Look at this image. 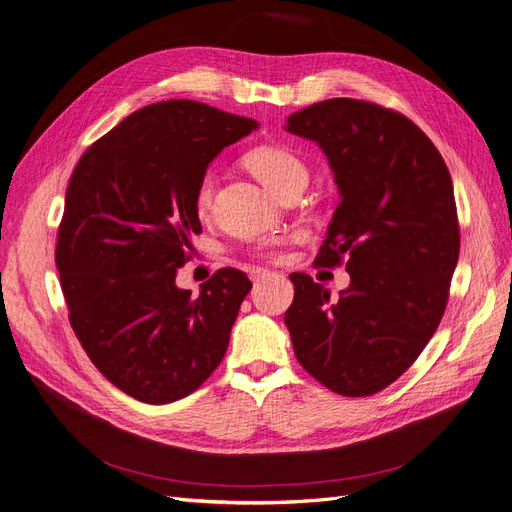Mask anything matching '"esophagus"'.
<instances>
[{
    "mask_svg": "<svg viewBox=\"0 0 512 512\" xmlns=\"http://www.w3.org/2000/svg\"><path fill=\"white\" fill-rule=\"evenodd\" d=\"M271 275H273V271H269V269H260V267H252L250 269V279L254 283H260L264 277H271Z\"/></svg>",
    "mask_w": 512,
    "mask_h": 512,
    "instance_id": "34e87169",
    "label": "esophagus"
}]
</instances>
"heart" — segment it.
<instances>
[{"label": "heart", "instance_id": "1", "mask_svg": "<svg viewBox=\"0 0 512 512\" xmlns=\"http://www.w3.org/2000/svg\"><path fill=\"white\" fill-rule=\"evenodd\" d=\"M245 163L256 174V178L264 187L271 189L273 193H279L285 185H290L296 178H306V168L290 149L277 147V145H262L252 149L245 155ZM216 189V172L206 170L195 187V210L199 214L210 208V201Z\"/></svg>", "mask_w": 512, "mask_h": 512}]
</instances>
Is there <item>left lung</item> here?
<instances>
[{
	"label": "left lung",
	"mask_w": 512,
	"mask_h": 512,
	"mask_svg": "<svg viewBox=\"0 0 512 512\" xmlns=\"http://www.w3.org/2000/svg\"><path fill=\"white\" fill-rule=\"evenodd\" d=\"M285 130L317 142L340 191L315 264L334 269L346 258L351 275L336 300L311 275H290L285 325L296 359L338 395L380 393L445 313L460 254L452 176L412 119L376 102H315Z\"/></svg>",
	"instance_id": "left-lung-1"
}]
</instances>
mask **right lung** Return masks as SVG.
<instances>
[{
    "instance_id": "add662e5",
    "label": "right lung",
    "mask_w": 512,
    "mask_h": 512,
    "mask_svg": "<svg viewBox=\"0 0 512 512\" xmlns=\"http://www.w3.org/2000/svg\"><path fill=\"white\" fill-rule=\"evenodd\" d=\"M258 124L195 100L138 109L79 157L56 239L69 321L96 370L142 403L210 378L252 281L220 269L199 296L176 285L201 233L195 187Z\"/></svg>"
}]
</instances>
